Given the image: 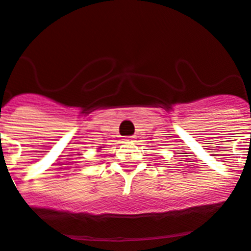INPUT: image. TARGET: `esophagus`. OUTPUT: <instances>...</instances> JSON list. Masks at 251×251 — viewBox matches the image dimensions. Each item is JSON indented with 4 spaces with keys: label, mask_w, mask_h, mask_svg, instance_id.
<instances>
[{
    "label": "esophagus",
    "mask_w": 251,
    "mask_h": 251,
    "mask_svg": "<svg viewBox=\"0 0 251 251\" xmlns=\"http://www.w3.org/2000/svg\"><path fill=\"white\" fill-rule=\"evenodd\" d=\"M126 141H127V142H133V141H135V137H133V136L126 137Z\"/></svg>",
    "instance_id": "34e87169"
}]
</instances>
